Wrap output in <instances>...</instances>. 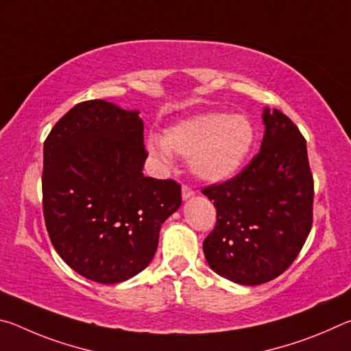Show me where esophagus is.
<instances>
[{
    "label": "esophagus",
    "instance_id": "esophagus-1",
    "mask_svg": "<svg viewBox=\"0 0 351 351\" xmlns=\"http://www.w3.org/2000/svg\"><path fill=\"white\" fill-rule=\"evenodd\" d=\"M195 197V192L190 187H187V186H182V199L184 201H187V199H190V198H193Z\"/></svg>",
    "mask_w": 351,
    "mask_h": 351
}]
</instances>
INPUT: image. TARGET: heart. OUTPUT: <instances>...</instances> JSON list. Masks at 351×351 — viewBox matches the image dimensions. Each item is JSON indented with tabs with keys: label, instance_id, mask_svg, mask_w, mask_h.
I'll return each instance as SVG.
<instances>
[{
	"label": "heart",
	"instance_id": "1",
	"mask_svg": "<svg viewBox=\"0 0 351 351\" xmlns=\"http://www.w3.org/2000/svg\"><path fill=\"white\" fill-rule=\"evenodd\" d=\"M254 142L255 128L247 117L203 112L170 125L164 139L152 136L147 147L164 164L170 162L171 152L190 158V169L195 176L218 184L239 173Z\"/></svg>",
	"mask_w": 351,
	"mask_h": 351
}]
</instances>
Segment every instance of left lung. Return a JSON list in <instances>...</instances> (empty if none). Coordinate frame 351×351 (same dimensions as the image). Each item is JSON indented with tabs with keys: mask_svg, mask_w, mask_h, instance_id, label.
<instances>
[{
	"mask_svg": "<svg viewBox=\"0 0 351 351\" xmlns=\"http://www.w3.org/2000/svg\"><path fill=\"white\" fill-rule=\"evenodd\" d=\"M257 156L232 180L203 193L217 209L203 243L210 268L254 287L282 274L299 255L313 224V175L306 142L291 119L268 106Z\"/></svg>",
	"mask_w": 351,
	"mask_h": 351,
	"instance_id": "left-lung-1",
	"label": "left lung"
}]
</instances>
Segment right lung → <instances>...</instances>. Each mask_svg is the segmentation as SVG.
Returning <instances> with one entry per match:
<instances>
[{"mask_svg":"<svg viewBox=\"0 0 351 351\" xmlns=\"http://www.w3.org/2000/svg\"><path fill=\"white\" fill-rule=\"evenodd\" d=\"M147 152L138 110L106 100L71 108L43 148V212L58 255L88 280L112 285L144 271L181 186L142 173Z\"/></svg>","mask_w":351,"mask_h":351,"instance_id":"1","label":"right lung"}]
</instances>
